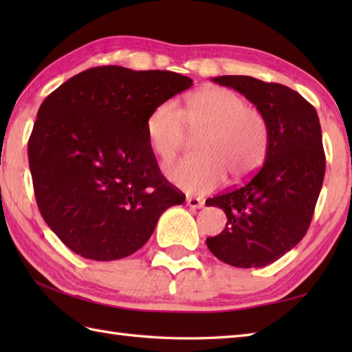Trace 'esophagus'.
Here are the masks:
<instances>
[{
	"label": "esophagus",
	"instance_id": "34e87169",
	"mask_svg": "<svg viewBox=\"0 0 352 352\" xmlns=\"http://www.w3.org/2000/svg\"><path fill=\"white\" fill-rule=\"evenodd\" d=\"M186 204H188L190 208H201V207H204V199L189 197L188 199H186Z\"/></svg>",
	"mask_w": 352,
	"mask_h": 352
}]
</instances>
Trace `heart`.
Masks as SVG:
<instances>
[{
  "instance_id": "obj_1",
  "label": "heart",
  "mask_w": 352,
  "mask_h": 352,
  "mask_svg": "<svg viewBox=\"0 0 352 352\" xmlns=\"http://www.w3.org/2000/svg\"><path fill=\"white\" fill-rule=\"evenodd\" d=\"M188 129L204 136L199 140L201 159H184L164 166V175L188 193L218 188L231 175L243 182L265 163L271 146V126L257 107L226 87H208L192 94L184 110L175 101L159 104L146 121V136L162 160L182 151Z\"/></svg>"
}]
</instances>
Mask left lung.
I'll return each mask as SVG.
<instances>
[{"label":"left lung","mask_w":352,"mask_h":352,"mask_svg":"<svg viewBox=\"0 0 352 352\" xmlns=\"http://www.w3.org/2000/svg\"><path fill=\"white\" fill-rule=\"evenodd\" d=\"M214 83L233 87L265 113L271 146L265 164L245 184L206 201L222 208L227 226L207 237L213 256L236 267L274 263L307 233L322 189L325 153L315 107L278 83L248 76H222Z\"/></svg>","instance_id":"left-lung-1"}]
</instances>
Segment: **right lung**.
Wrapping results in <instances>:
<instances>
[{
	"label": "right lung",
	"instance_id": "right-lung-1",
	"mask_svg": "<svg viewBox=\"0 0 352 352\" xmlns=\"http://www.w3.org/2000/svg\"><path fill=\"white\" fill-rule=\"evenodd\" d=\"M170 71L96 66L65 81L37 111L28 163L37 207L78 256L136 252L184 193L160 172L146 136L159 104L192 86Z\"/></svg>",
	"mask_w": 352,
	"mask_h": 352
}]
</instances>
